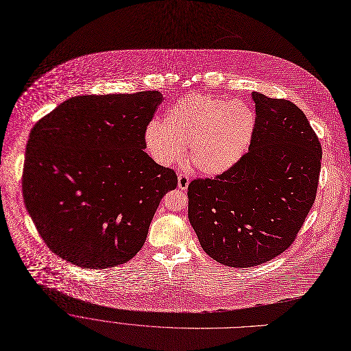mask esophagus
Segmentation results:
<instances>
[{
    "mask_svg": "<svg viewBox=\"0 0 351 351\" xmlns=\"http://www.w3.org/2000/svg\"><path fill=\"white\" fill-rule=\"evenodd\" d=\"M189 182H191V178L186 173H180L178 174V188L180 189H186Z\"/></svg>",
    "mask_w": 351,
    "mask_h": 351,
    "instance_id": "34e87169",
    "label": "esophagus"
}]
</instances>
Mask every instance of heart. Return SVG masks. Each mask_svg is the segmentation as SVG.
<instances>
[{"instance_id": "obj_1", "label": "heart", "mask_w": 351, "mask_h": 351, "mask_svg": "<svg viewBox=\"0 0 351 351\" xmlns=\"http://www.w3.org/2000/svg\"><path fill=\"white\" fill-rule=\"evenodd\" d=\"M256 128V113L243 101L191 93L176 101L162 125L151 124L145 144L162 165H171L189 147V162L207 174H219L246 154Z\"/></svg>"}]
</instances>
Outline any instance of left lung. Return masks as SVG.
Masks as SVG:
<instances>
[{
	"mask_svg": "<svg viewBox=\"0 0 351 351\" xmlns=\"http://www.w3.org/2000/svg\"><path fill=\"white\" fill-rule=\"evenodd\" d=\"M256 128L242 159L215 178L188 185V219L203 250L247 268L284 253L315 200L322 149L291 101L253 93Z\"/></svg>",
	"mask_w": 351,
	"mask_h": 351,
	"instance_id": "8db88e82",
	"label": "left lung"
}]
</instances>
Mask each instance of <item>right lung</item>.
I'll return each mask as SVG.
<instances>
[{
    "label": "right lung",
    "instance_id": "obj_1",
    "mask_svg": "<svg viewBox=\"0 0 351 351\" xmlns=\"http://www.w3.org/2000/svg\"><path fill=\"white\" fill-rule=\"evenodd\" d=\"M159 91L73 97L30 131L22 177L45 245L84 268L131 260L145 243L174 170L144 151Z\"/></svg>",
    "mask_w": 351,
    "mask_h": 351
}]
</instances>
